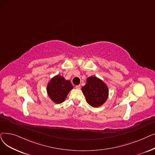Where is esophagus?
I'll return each instance as SVG.
<instances>
[{
    "label": "esophagus",
    "instance_id": "34e87169",
    "mask_svg": "<svg viewBox=\"0 0 155 155\" xmlns=\"http://www.w3.org/2000/svg\"><path fill=\"white\" fill-rule=\"evenodd\" d=\"M75 88L77 89H80V85H76V86H75Z\"/></svg>",
    "mask_w": 155,
    "mask_h": 155
}]
</instances>
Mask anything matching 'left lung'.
<instances>
[{"label":"left lung","instance_id":"obj_1","mask_svg":"<svg viewBox=\"0 0 155 155\" xmlns=\"http://www.w3.org/2000/svg\"><path fill=\"white\" fill-rule=\"evenodd\" d=\"M86 101L94 107L102 106L107 99L108 88L103 80L94 76L87 79V84L82 88Z\"/></svg>","mask_w":155,"mask_h":155}]
</instances>
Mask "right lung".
Returning a JSON list of instances; mask_svg holds the SVG:
<instances>
[{
  "instance_id": "right-lung-1",
  "label": "right lung",
  "mask_w": 155,
  "mask_h": 155,
  "mask_svg": "<svg viewBox=\"0 0 155 155\" xmlns=\"http://www.w3.org/2000/svg\"><path fill=\"white\" fill-rule=\"evenodd\" d=\"M73 89L70 80H66L59 75L54 77L47 87V92L50 99L57 104L63 103L69 92Z\"/></svg>"
}]
</instances>
